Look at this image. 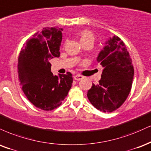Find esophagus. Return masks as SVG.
Listing matches in <instances>:
<instances>
[{"mask_svg":"<svg viewBox=\"0 0 151 151\" xmlns=\"http://www.w3.org/2000/svg\"><path fill=\"white\" fill-rule=\"evenodd\" d=\"M73 78L74 80H76V81H81V80H82L83 78V76L81 75H76L73 76Z\"/></svg>","mask_w":151,"mask_h":151,"instance_id":"obj_1","label":"esophagus"}]
</instances>
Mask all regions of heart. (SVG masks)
Instances as JSON below:
<instances>
[{
    "mask_svg": "<svg viewBox=\"0 0 151 151\" xmlns=\"http://www.w3.org/2000/svg\"><path fill=\"white\" fill-rule=\"evenodd\" d=\"M80 40L81 44L87 43V42H91L93 44L95 42V35L89 30H84L81 33Z\"/></svg>",
    "mask_w": 151,
    "mask_h": 151,
    "instance_id": "heart-1",
    "label": "heart"
}]
</instances>
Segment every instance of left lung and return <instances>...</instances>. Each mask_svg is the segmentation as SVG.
Returning <instances> with one entry per match:
<instances>
[{
  "instance_id": "8db88e82",
  "label": "left lung",
  "mask_w": 151,
  "mask_h": 151,
  "mask_svg": "<svg viewBox=\"0 0 151 151\" xmlns=\"http://www.w3.org/2000/svg\"><path fill=\"white\" fill-rule=\"evenodd\" d=\"M97 61L103 67L97 85L88 91V100L98 110L112 112L123 104L132 89L134 70L125 44L119 37H110Z\"/></svg>"
}]
</instances>
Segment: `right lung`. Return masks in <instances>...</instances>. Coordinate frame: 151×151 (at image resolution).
Instances as JSON below:
<instances>
[{"label":"right lung","instance_id":"1","mask_svg":"<svg viewBox=\"0 0 151 151\" xmlns=\"http://www.w3.org/2000/svg\"><path fill=\"white\" fill-rule=\"evenodd\" d=\"M62 28L45 27L26 41L18 57L17 73L22 90L35 107L51 111L59 107L73 83L72 74L51 71L49 61L59 57Z\"/></svg>","mask_w":151,"mask_h":151}]
</instances>
